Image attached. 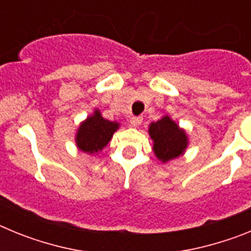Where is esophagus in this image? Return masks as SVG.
<instances>
[{"mask_svg":"<svg viewBox=\"0 0 251 251\" xmlns=\"http://www.w3.org/2000/svg\"><path fill=\"white\" fill-rule=\"evenodd\" d=\"M143 122V118L142 117H132L130 118V124H132V127H139Z\"/></svg>","mask_w":251,"mask_h":251,"instance_id":"1","label":"esophagus"}]
</instances>
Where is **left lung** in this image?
Masks as SVG:
<instances>
[{
  "label": "left lung",
  "instance_id": "1",
  "mask_svg": "<svg viewBox=\"0 0 251 251\" xmlns=\"http://www.w3.org/2000/svg\"><path fill=\"white\" fill-rule=\"evenodd\" d=\"M150 136L153 141L154 154L162 162L181 156L188 145L185 130L179 129L178 126L167 115L151 123Z\"/></svg>",
  "mask_w": 251,
  "mask_h": 251
}]
</instances>
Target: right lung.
Listing matches in <instances>:
<instances>
[{"label":"right lung","mask_w":251,"mask_h":251,"mask_svg":"<svg viewBox=\"0 0 251 251\" xmlns=\"http://www.w3.org/2000/svg\"><path fill=\"white\" fill-rule=\"evenodd\" d=\"M117 122H110L101 117L99 110H95L92 117L80 124L76 133V146L85 153H97L103 150L112 139L113 133L118 129Z\"/></svg>","instance_id":"add662e5"}]
</instances>
